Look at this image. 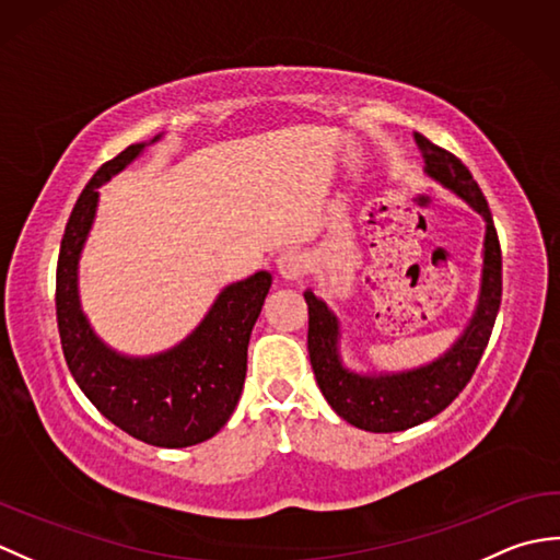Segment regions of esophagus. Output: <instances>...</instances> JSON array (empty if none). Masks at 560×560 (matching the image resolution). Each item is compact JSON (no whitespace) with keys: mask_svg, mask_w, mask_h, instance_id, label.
Returning a JSON list of instances; mask_svg holds the SVG:
<instances>
[{"mask_svg":"<svg viewBox=\"0 0 560 560\" xmlns=\"http://www.w3.org/2000/svg\"><path fill=\"white\" fill-rule=\"evenodd\" d=\"M277 267H279V273L283 279H289V281L303 279L307 273V257L303 253H299V249H287V253L277 259Z\"/></svg>","mask_w":560,"mask_h":560,"instance_id":"obj_1","label":"esophagus"}]
</instances>
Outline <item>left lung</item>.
I'll return each instance as SVG.
<instances>
[{"mask_svg":"<svg viewBox=\"0 0 560 560\" xmlns=\"http://www.w3.org/2000/svg\"><path fill=\"white\" fill-rule=\"evenodd\" d=\"M413 139L423 153L425 175L452 189L486 221L481 291L467 329L440 359L421 368H411V371L377 375L353 373L341 363L337 315L313 291L303 293L307 315H311L307 319V351H311L317 385L329 407L343 421L371 433L407 431L450 407L452 399L467 387L477 371L486 343L491 339L503 293L501 243H498L491 209L486 205L477 180L467 165L450 151L435 147L419 132H413Z\"/></svg>","mask_w":560,"mask_h":560,"instance_id":"left-lung-1","label":"left lung"}]
</instances>
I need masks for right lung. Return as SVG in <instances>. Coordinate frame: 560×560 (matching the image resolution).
<instances>
[{
  "label": "right lung",
  "instance_id": "1",
  "mask_svg": "<svg viewBox=\"0 0 560 560\" xmlns=\"http://www.w3.org/2000/svg\"><path fill=\"white\" fill-rule=\"evenodd\" d=\"M144 147L132 144L103 163L71 209L57 259V327L69 373L105 419L141 443L189 447L217 435L241 399L247 343L271 273L257 271L225 287L192 335L168 351L135 359L105 347L81 311L79 257L96 219L98 187Z\"/></svg>",
  "mask_w": 560,
  "mask_h": 560
}]
</instances>
